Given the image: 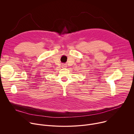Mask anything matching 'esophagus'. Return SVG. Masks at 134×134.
<instances>
[{"label":"esophagus","mask_w":134,"mask_h":134,"mask_svg":"<svg viewBox=\"0 0 134 134\" xmlns=\"http://www.w3.org/2000/svg\"><path fill=\"white\" fill-rule=\"evenodd\" d=\"M62 68H66V67H67V65L65 64H63L62 65Z\"/></svg>","instance_id":"obj_1"}]
</instances>
